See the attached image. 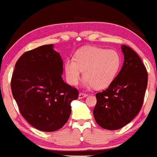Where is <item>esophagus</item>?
I'll use <instances>...</instances> for the list:
<instances>
[{
  "label": "esophagus",
  "instance_id": "34e87169",
  "mask_svg": "<svg viewBox=\"0 0 157 157\" xmlns=\"http://www.w3.org/2000/svg\"><path fill=\"white\" fill-rule=\"evenodd\" d=\"M87 95H88L87 94L83 93V92H80L78 94V99H82V98H86V97H87Z\"/></svg>",
  "mask_w": 157,
  "mask_h": 157
}]
</instances>
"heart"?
Instances as JSON below:
<instances>
[{
    "label": "heart",
    "instance_id": "1",
    "mask_svg": "<svg viewBox=\"0 0 157 157\" xmlns=\"http://www.w3.org/2000/svg\"><path fill=\"white\" fill-rule=\"evenodd\" d=\"M121 64V58L118 52L90 46L78 50L74 60L65 61V72L67 82L73 86L78 84L84 71L85 87L104 89L113 82Z\"/></svg>",
    "mask_w": 157,
    "mask_h": 157
}]
</instances>
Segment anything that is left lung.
Returning a JSON list of instances; mask_svg holds the SVG:
<instances>
[{
	"mask_svg": "<svg viewBox=\"0 0 157 157\" xmlns=\"http://www.w3.org/2000/svg\"><path fill=\"white\" fill-rule=\"evenodd\" d=\"M124 63L107 90L96 94L93 115L103 129L116 130L130 122L140 112L148 84V73L135 51L121 45Z\"/></svg>",
	"mask_w": 157,
	"mask_h": 157,
	"instance_id": "1",
	"label": "left lung"
}]
</instances>
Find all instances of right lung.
<instances>
[{
	"label": "right lung",
	"instance_id": "1",
	"mask_svg": "<svg viewBox=\"0 0 157 157\" xmlns=\"http://www.w3.org/2000/svg\"><path fill=\"white\" fill-rule=\"evenodd\" d=\"M63 61L53 44L25 52L15 65L11 92L23 117L43 132L62 128L71 113L76 89L64 82Z\"/></svg>",
	"mask_w": 157,
	"mask_h": 157
}]
</instances>
